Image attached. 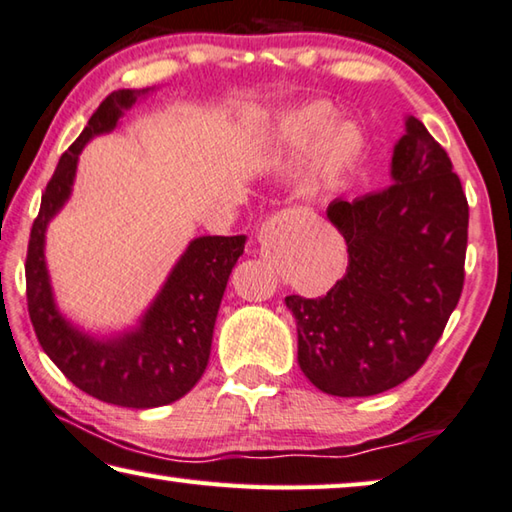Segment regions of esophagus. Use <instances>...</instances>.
<instances>
[{
  "label": "esophagus",
  "instance_id": "esophagus-1",
  "mask_svg": "<svg viewBox=\"0 0 512 512\" xmlns=\"http://www.w3.org/2000/svg\"><path fill=\"white\" fill-rule=\"evenodd\" d=\"M290 240H292V222L286 213L274 215L272 220H267L261 226V233H258V245H261L265 256H272L274 251L286 247Z\"/></svg>",
  "mask_w": 512,
  "mask_h": 512
}]
</instances>
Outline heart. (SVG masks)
<instances>
[{"label": "heart", "mask_w": 512, "mask_h": 512, "mask_svg": "<svg viewBox=\"0 0 512 512\" xmlns=\"http://www.w3.org/2000/svg\"><path fill=\"white\" fill-rule=\"evenodd\" d=\"M326 117L324 108H317L313 113V122L315 124H322ZM358 152V133L354 127H349V124H342V127H335L329 138H326V145H324V158H326V165L333 167V170H338V167L347 165L351 158L356 156Z\"/></svg>", "instance_id": "obj_1"}]
</instances>
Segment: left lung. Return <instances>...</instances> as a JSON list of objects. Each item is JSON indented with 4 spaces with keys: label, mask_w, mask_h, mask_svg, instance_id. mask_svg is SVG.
<instances>
[{
    "label": "left lung",
    "mask_w": 512,
    "mask_h": 512,
    "mask_svg": "<svg viewBox=\"0 0 512 512\" xmlns=\"http://www.w3.org/2000/svg\"><path fill=\"white\" fill-rule=\"evenodd\" d=\"M347 274L324 297H286L297 360L333 397H372L410 379L463 292L469 206L451 158L417 117L392 154V186L335 199Z\"/></svg>",
    "instance_id": "left-lung-1"
}]
</instances>
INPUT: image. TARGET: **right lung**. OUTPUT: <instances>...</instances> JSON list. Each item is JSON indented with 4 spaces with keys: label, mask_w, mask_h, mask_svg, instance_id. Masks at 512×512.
<instances>
[{
    "label": "right lung",
    "mask_w": 512,
    "mask_h": 512,
    "mask_svg": "<svg viewBox=\"0 0 512 512\" xmlns=\"http://www.w3.org/2000/svg\"><path fill=\"white\" fill-rule=\"evenodd\" d=\"M142 92H111L81 136L67 147L43 192L24 265L29 317L40 347L79 390L124 408L165 406L195 388L211 356L226 281L245 251V236L192 240L138 329L120 338H90L58 313L45 265L47 224L70 197L83 145L92 136L115 129L122 111L136 104Z\"/></svg>",
    "instance_id": "add662e5"
}]
</instances>
